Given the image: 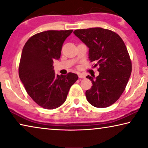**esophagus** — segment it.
<instances>
[{"label":"esophagus","instance_id":"esophagus-1","mask_svg":"<svg viewBox=\"0 0 148 148\" xmlns=\"http://www.w3.org/2000/svg\"><path fill=\"white\" fill-rule=\"evenodd\" d=\"M78 77L80 78H85V76L84 74H81V73H79L78 74Z\"/></svg>","mask_w":148,"mask_h":148}]
</instances>
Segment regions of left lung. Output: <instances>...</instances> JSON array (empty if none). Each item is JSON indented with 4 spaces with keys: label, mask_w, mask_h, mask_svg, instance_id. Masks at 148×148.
Segmentation results:
<instances>
[{
    "label": "left lung",
    "mask_w": 148,
    "mask_h": 148,
    "mask_svg": "<svg viewBox=\"0 0 148 148\" xmlns=\"http://www.w3.org/2000/svg\"><path fill=\"white\" fill-rule=\"evenodd\" d=\"M74 34L89 48L90 62L99 66L97 78L86 76L92 84L86 91L87 101L97 108L109 107L123 94L132 73V61L124 41L117 33L101 27L77 29Z\"/></svg>",
    "instance_id": "1"
}]
</instances>
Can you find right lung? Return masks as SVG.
Here are the masks:
<instances>
[{"instance_id": "obj_1", "label": "right lung", "mask_w": 148, "mask_h": 148, "mask_svg": "<svg viewBox=\"0 0 148 148\" xmlns=\"http://www.w3.org/2000/svg\"><path fill=\"white\" fill-rule=\"evenodd\" d=\"M73 30H50L28 39L23 49L18 76L30 97L46 109L59 107L66 101L77 74L56 75L53 63L59 60L62 45Z\"/></svg>"}]
</instances>
